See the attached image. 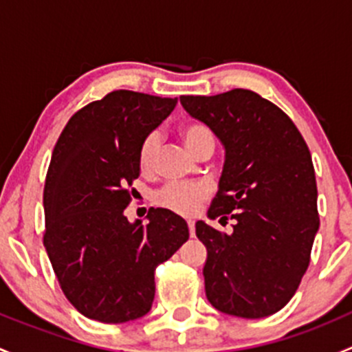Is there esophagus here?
<instances>
[{
  "mask_svg": "<svg viewBox=\"0 0 352 352\" xmlns=\"http://www.w3.org/2000/svg\"><path fill=\"white\" fill-rule=\"evenodd\" d=\"M187 226H189V233H190V236L196 235V225H194V221H187Z\"/></svg>",
  "mask_w": 352,
  "mask_h": 352,
  "instance_id": "esophagus-1",
  "label": "esophagus"
}]
</instances>
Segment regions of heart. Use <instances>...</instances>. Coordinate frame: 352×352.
<instances>
[{
    "instance_id": "heart-1",
    "label": "heart",
    "mask_w": 352,
    "mask_h": 352,
    "mask_svg": "<svg viewBox=\"0 0 352 352\" xmlns=\"http://www.w3.org/2000/svg\"><path fill=\"white\" fill-rule=\"evenodd\" d=\"M180 134L192 155H197L204 148H214L216 138L214 133L209 129L206 124L201 122H186L180 127ZM160 134L156 131H151L143 138L138 150V163L143 172H151L156 162V155L160 151ZM206 189L201 186H179V184H168L156 190L153 201L162 208L168 211L177 212V214L190 216L196 214L201 208L202 199L206 197Z\"/></svg>"
}]
</instances>
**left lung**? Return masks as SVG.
<instances>
[{
  "mask_svg": "<svg viewBox=\"0 0 352 352\" xmlns=\"http://www.w3.org/2000/svg\"><path fill=\"white\" fill-rule=\"evenodd\" d=\"M180 104L225 146L209 218L235 219L232 235L196 223L206 296L223 314L269 317L296 293L320 225L310 150L293 120L252 90L182 95Z\"/></svg>",
  "mask_w": 352,
  "mask_h": 352,
  "instance_id": "1",
  "label": "left lung"
}]
</instances>
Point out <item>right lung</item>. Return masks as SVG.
<instances>
[{
	"label": "right lung",
	"mask_w": 352,
	"mask_h": 352,
	"mask_svg": "<svg viewBox=\"0 0 352 352\" xmlns=\"http://www.w3.org/2000/svg\"><path fill=\"white\" fill-rule=\"evenodd\" d=\"M177 98L116 90L78 110L63 129L44 187V247L59 286L85 317L104 324L150 311L155 269L189 239L187 223L163 208L127 221L138 150Z\"/></svg>",
	"instance_id": "1"
}]
</instances>
